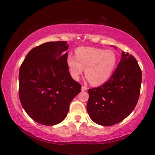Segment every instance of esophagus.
<instances>
[{"mask_svg":"<svg viewBox=\"0 0 155 155\" xmlns=\"http://www.w3.org/2000/svg\"><path fill=\"white\" fill-rule=\"evenodd\" d=\"M87 90V87H85V86H84V85H83L82 87H81V90L82 91H86Z\"/></svg>","mask_w":155,"mask_h":155,"instance_id":"obj_1","label":"esophagus"}]
</instances>
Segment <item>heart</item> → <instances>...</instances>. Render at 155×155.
Here are the masks:
<instances>
[{"label":"heart","mask_w":155,"mask_h":155,"mask_svg":"<svg viewBox=\"0 0 155 155\" xmlns=\"http://www.w3.org/2000/svg\"><path fill=\"white\" fill-rule=\"evenodd\" d=\"M117 57L112 50L94 47H79L75 56L68 54L66 64L71 77L78 80L85 68V74L91 85H100L107 82L114 72Z\"/></svg>","instance_id":"1"}]
</instances>
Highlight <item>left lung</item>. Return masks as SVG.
<instances>
[{
	"mask_svg": "<svg viewBox=\"0 0 155 155\" xmlns=\"http://www.w3.org/2000/svg\"><path fill=\"white\" fill-rule=\"evenodd\" d=\"M141 70L137 60L122 52L116 70L107 83L89 89L88 114L96 124L111 126L122 121L134 110L140 94Z\"/></svg>",
	"mask_w": 155,
	"mask_h": 155,
	"instance_id": "left-lung-1",
	"label": "left lung"
}]
</instances>
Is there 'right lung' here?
Listing matches in <instances>:
<instances>
[{"mask_svg":"<svg viewBox=\"0 0 155 155\" xmlns=\"http://www.w3.org/2000/svg\"><path fill=\"white\" fill-rule=\"evenodd\" d=\"M67 41H49L33 48L19 72V98L34 121L52 126L64 120L81 85L72 78L66 64Z\"/></svg>","mask_w":155,"mask_h":155,"instance_id":"1","label":"right lung"}]
</instances>
